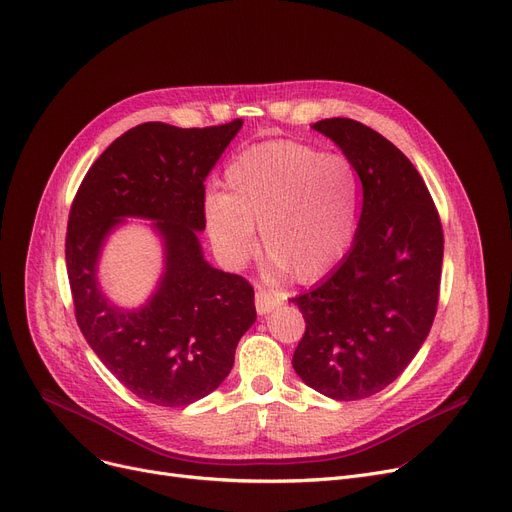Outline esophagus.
<instances>
[{
  "instance_id": "1",
  "label": "esophagus",
  "mask_w": 512,
  "mask_h": 512,
  "mask_svg": "<svg viewBox=\"0 0 512 512\" xmlns=\"http://www.w3.org/2000/svg\"><path fill=\"white\" fill-rule=\"evenodd\" d=\"M280 305H282V295H280V293L268 291V288H257V293H255V307H257V314H259V316L270 314V311H274V309L280 307Z\"/></svg>"
}]
</instances>
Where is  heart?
<instances>
[{"label":"heart","mask_w":512,"mask_h":512,"mask_svg":"<svg viewBox=\"0 0 512 512\" xmlns=\"http://www.w3.org/2000/svg\"><path fill=\"white\" fill-rule=\"evenodd\" d=\"M226 192L205 198V226L217 255L242 268L255 251L295 282L326 276L358 236L362 186L341 154L293 140L255 144L232 159Z\"/></svg>","instance_id":"b5f03b06"}]
</instances>
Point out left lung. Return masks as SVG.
I'll return each instance as SVG.
<instances>
[{
	"mask_svg": "<svg viewBox=\"0 0 512 512\" xmlns=\"http://www.w3.org/2000/svg\"><path fill=\"white\" fill-rule=\"evenodd\" d=\"M314 129L353 163L364 203L345 259L291 299L305 318L293 368L307 387L351 402L389 387L429 337L443 232L420 173L381 133L341 117Z\"/></svg>",
	"mask_w": 512,
	"mask_h": 512,
	"instance_id": "obj_1",
	"label": "left lung"
}]
</instances>
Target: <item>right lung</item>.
<instances>
[{
    "label": "right lung",
    "mask_w": 512,
    "mask_h": 512,
    "mask_svg": "<svg viewBox=\"0 0 512 512\" xmlns=\"http://www.w3.org/2000/svg\"><path fill=\"white\" fill-rule=\"evenodd\" d=\"M240 127H133L100 154L71 207L64 253L77 324L115 379L150 404L188 406L215 391L257 320L253 286L213 268L198 240L205 180ZM129 216L148 218L164 247L158 286L133 310L110 302L97 278L107 236Z\"/></svg>",
    "instance_id": "obj_1"
}]
</instances>
